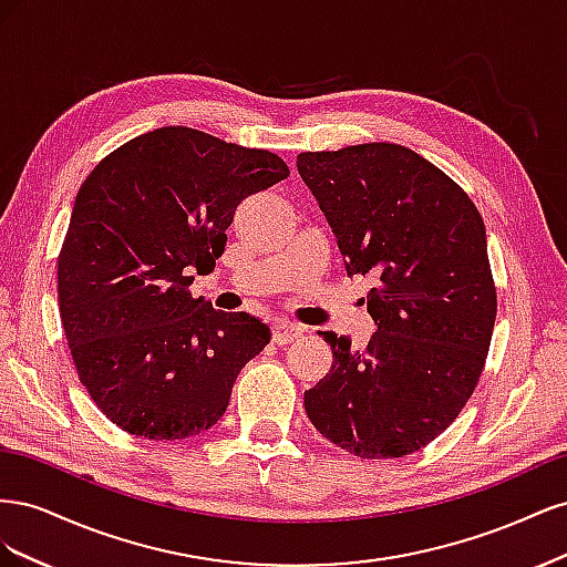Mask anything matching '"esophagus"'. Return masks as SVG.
Listing matches in <instances>:
<instances>
[{"instance_id":"obj_1","label":"esophagus","mask_w":567,"mask_h":567,"mask_svg":"<svg viewBox=\"0 0 567 567\" xmlns=\"http://www.w3.org/2000/svg\"><path fill=\"white\" fill-rule=\"evenodd\" d=\"M302 338V329L296 323H288V321H274L271 326V340L277 342V346H288V342H296Z\"/></svg>"}]
</instances>
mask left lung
<instances>
[{
	"instance_id": "left-lung-1",
	"label": "left lung",
	"mask_w": 567,
	"mask_h": 567,
	"mask_svg": "<svg viewBox=\"0 0 567 567\" xmlns=\"http://www.w3.org/2000/svg\"><path fill=\"white\" fill-rule=\"evenodd\" d=\"M348 277L373 281L364 350L323 331L333 362L305 392L317 431L359 458H400L442 435L485 369L496 286L485 221L463 188L400 144L305 151Z\"/></svg>"
}]
</instances>
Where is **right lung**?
Here are the masks:
<instances>
[{"instance_id": "add662e5", "label": "right lung", "mask_w": 567, "mask_h": 567, "mask_svg": "<svg viewBox=\"0 0 567 567\" xmlns=\"http://www.w3.org/2000/svg\"><path fill=\"white\" fill-rule=\"evenodd\" d=\"M288 175L277 153L177 125L134 136L82 182L56 262L59 312L78 379L111 423L184 440L225 414L271 333L188 286L225 252L236 205Z\"/></svg>"}]
</instances>
